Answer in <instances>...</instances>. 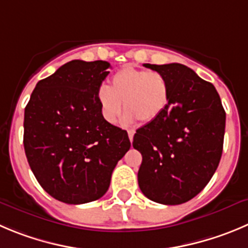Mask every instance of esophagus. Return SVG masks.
Listing matches in <instances>:
<instances>
[{
  "label": "esophagus",
  "mask_w": 248,
  "mask_h": 248,
  "mask_svg": "<svg viewBox=\"0 0 248 248\" xmlns=\"http://www.w3.org/2000/svg\"><path fill=\"white\" fill-rule=\"evenodd\" d=\"M134 134H135V130H133V129H129V130H128V135H129V139H130V141H133Z\"/></svg>",
  "instance_id": "obj_1"
}]
</instances>
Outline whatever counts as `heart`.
I'll return each mask as SVG.
<instances>
[{
  "label": "heart",
  "mask_w": 248,
  "mask_h": 248,
  "mask_svg": "<svg viewBox=\"0 0 248 248\" xmlns=\"http://www.w3.org/2000/svg\"><path fill=\"white\" fill-rule=\"evenodd\" d=\"M124 108L125 123H151L158 119L170 102V85L166 75L134 67L118 70L110 79V86L98 89V102L105 119L114 123Z\"/></svg>",
  "instance_id": "obj_1"
}]
</instances>
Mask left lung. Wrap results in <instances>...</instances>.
<instances>
[{"mask_svg": "<svg viewBox=\"0 0 248 248\" xmlns=\"http://www.w3.org/2000/svg\"><path fill=\"white\" fill-rule=\"evenodd\" d=\"M143 67L166 75L170 102L161 117L134 135V148L142 155L139 186L153 202L185 203L203 190L218 168L225 110L213 84L186 65Z\"/></svg>", "mask_w": 248, "mask_h": 248, "instance_id": "8db88e82", "label": "left lung"}]
</instances>
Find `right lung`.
I'll return each mask as SVG.
<instances>
[{"label": "right lung", "instance_id": "add662e5", "mask_svg": "<svg viewBox=\"0 0 248 248\" xmlns=\"http://www.w3.org/2000/svg\"><path fill=\"white\" fill-rule=\"evenodd\" d=\"M109 67L106 61H70L37 82L25 107L30 168L42 188L64 203L102 197L131 146L128 133L103 118L98 102Z\"/></svg>", "mask_w": 248, "mask_h": 248}]
</instances>
